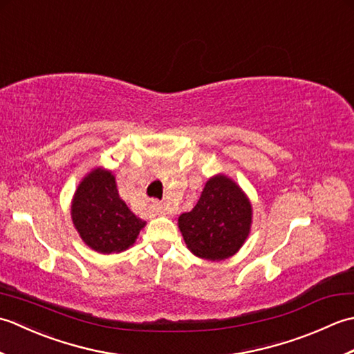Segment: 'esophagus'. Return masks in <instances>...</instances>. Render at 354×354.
<instances>
[{"mask_svg": "<svg viewBox=\"0 0 354 354\" xmlns=\"http://www.w3.org/2000/svg\"><path fill=\"white\" fill-rule=\"evenodd\" d=\"M153 212H155L156 214H160V216L169 214V213H167V208H165L164 204H161V202H156V204H153Z\"/></svg>", "mask_w": 354, "mask_h": 354, "instance_id": "obj_1", "label": "esophagus"}]
</instances>
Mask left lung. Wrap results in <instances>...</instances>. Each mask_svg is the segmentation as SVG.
Returning a JSON list of instances; mask_svg holds the SVG:
<instances>
[{
    "instance_id": "left-lung-1",
    "label": "left lung",
    "mask_w": 354,
    "mask_h": 354,
    "mask_svg": "<svg viewBox=\"0 0 354 354\" xmlns=\"http://www.w3.org/2000/svg\"><path fill=\"white\" fill-rule=\"evenodd\" d=\"M252 225V205L240 185L223 173L205 183L198 204L178 217V227L190 252L221 261L237 254Z\"/></svg>"
}]
</instances>
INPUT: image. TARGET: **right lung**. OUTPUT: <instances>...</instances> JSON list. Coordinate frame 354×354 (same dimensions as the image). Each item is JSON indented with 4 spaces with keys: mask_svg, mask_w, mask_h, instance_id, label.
<instances>
[{
    "mask_svg": "<svg viewBox=\"0 0 354 354\" xmlns=\"http://www.w3.org/2000/svg\"><path fill=\"white\" fill-rule=\"evenodd\" d=\"M71 219L85 245L100 254L129 250L146 227L120 198L114 173L103 167L82 178L71 201Z\"/></svg>",
    "mask_w": 354,
    "mask_h": 354,
    "instance_id": "obj_1",
    "label": "right lung"
}]
</instances>
